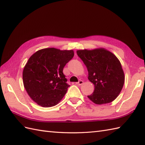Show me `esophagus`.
I'll use <instances>...</instances> for the list:
<instances>
[{
  "label": "esophagus",
  "mask_w": 145,
  "mask_h": 145,
  "mask_svg": "<svg viewBox=\"0 0 145 145\" xmlns=\"http://www.w3.org/2000/svg\"><path fill=\"white\" fill-rule=\"evenodd\" d=\"M76 84H77L78 85H82V84H83V80H80L78 82L76 83Z\"/></svg>",
  "instance_id": "esophagus-1"
}]
</instances>
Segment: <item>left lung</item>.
Listing matches in <instances>:
<instances>
[{"instance_id":"1","label":"left lung","mask_w":145,"mask_h":145,"mask_svg":"<svg viewBox=\"0 0 145 145\" xmlns=\"http://www.w3.org/2000/svg\"><path fill=\"white\" fill-rule=\"evenodd\" d=\"M77 55L88 71V80L95 85L88 98L96 104L113 101L122 90L125 76L117 57L104 49L78 50Z\"/></svg>"}]
</instances>
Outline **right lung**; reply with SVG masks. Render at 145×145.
I'll list each match as a JSON object with an SVG mask.
<instances>
[{"label":"right lung","instance_id":"obj_1","mask_svg":"<svg viewBox=\"0 0 145 145\" xmlns=\"http://www.w3.org/2000/svg\"><path fill=\"white\" fill-rule=\"evenodd\" d=\"M73 56V50L52 48L39 50L30 57L23 69V85L38 105L52 107L63 98L70 86L63 69Z\"/></svg>","mask_w":145,"mask_h":145}]
</instances>
